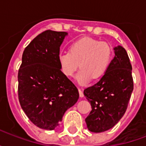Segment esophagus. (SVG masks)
<instances>
[{"label": "esophagus", "mask_w": 146, "mask_h": 146, "mask_svg": "<svg viewBox=\"0 0 146 146\" xmlns=\"http://www.w3.org/2000/svg\"><path fill=\"white\" fill-rule=\"evenodd\" d=\"M78 91H79V95L80 98H83L84 97V93H83V91L80 88H78Z\"/></svg>", "instance_id": "34e87169"}]
</instances>
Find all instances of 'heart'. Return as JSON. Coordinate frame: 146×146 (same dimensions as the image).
<instances>
[{"label": "heart", "instance_id": "b5f03b06", "mask_svg": "<svg viewBox=\"0 0 146 146\" xmlns=\"http://www.w3.org/2000/svg\"><path fill=\"white\" fill-rule=\"evenodd\" d=\"M113 59L110 45L95 39L83 37L73 42L69 51L58 54V62L64 76H72L78 67L76 80L80 84H86L92 79L98 80L107 72Z\"/></svg>", "mask_w": 146, "mask_h": 146}]
</instances>
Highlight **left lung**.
<instances>
[{"label":"left lung","mask_w":146,"mask_h":146,"mask_svg":"<svg viewBox=\"0 0 146 146\" xmlns=\"http://www.w3.org/2000/svg\"><path fill=\"white\" fill-rule=\"evenodd\" d=\"M115 56L107 72L98 83L84 91L92 111L85 119L90 131H106L121 119L134 88L132 67L122 46L113 48Z\"/></svg>","instance_id":"1"}]
</instances>
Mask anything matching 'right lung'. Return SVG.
Returning a JSON list of instances; mask_svg holds the SVG:
<instances>
[{"label": "right lung", "instance_id": "1", "mask_svg": "<svg viewBox=\"0 0 146 146\" xmlns=\"http://www.w3.org/2000/svg\"><path fill=\"white\" fill-rule=\"evenodd\" d=\"M66 32L46 30L25 48L18 73L19 100L30 121L44 130L59 125L64 113L79 98L76 87L58 62Z\"/></svg>", "mask_w": 146, "mask_h": 146}]
</instances>
